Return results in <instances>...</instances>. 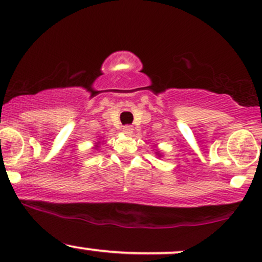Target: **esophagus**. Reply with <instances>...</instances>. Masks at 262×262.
<instances>
[{
  "mask_svg": "<svg viewBox=\"0 0 262 262\" xmlns=\"http://www.w3.org/2000/svg\"><path fill=\"white\" fill-rule=\"evenodd\" d=\"M133 132H134V129L132 125H124V127H123V133H124L125 135H132L133 134Z\"/></svg>",
  "mask_w": 262,
  "mask_h": 262,
  "instance_id": "1",
  "label": "esophagus"
}]
</instances>
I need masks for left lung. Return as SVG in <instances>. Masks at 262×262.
<instances>
[{"label": "left lung", "mask_w": 262, "mask_h": 262, "mask_svg": "<svg viewBox=\"0 0 262 262\" xmlns=\"http://www.w3.org/2000/svg\"><path fill=\"white\" fill-rule=\"evenodd\" d=\"M155 154H156V155L159 156V157H162V154L160 152V150H156V152H155Z\"/></svg>", "instance_id": "left-lung-1"}]
</instances>
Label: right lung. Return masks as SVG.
<instances>
[{"mask_svg": "<svg viewBox=\"0 0 262 262\" xmlns=\"http://www.w3.org/2000/svg\"><path fill=\"white\" fill-rule=\"evenodd\" d=\"M99 145H100V141H97V143H95V145H94V149H99Z\"/></svg>", "mask_w": 262, "mask_h": 262, "instance_id": "1", "label": "right lung"}]
</instances>
